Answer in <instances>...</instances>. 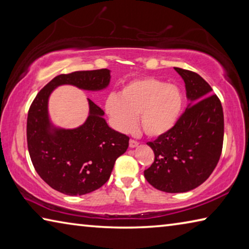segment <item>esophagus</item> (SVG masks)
<instances>
[{"instance_id": "34e87169", "label": "esophagus", "mask_w": 249, "mask_h": 249, "mask_svg": "<svg viewBox=\"0 0 249 249\" xmlns=\"http://www.w3.org/2000/svg\"><path fill=\"white\" fill-rule=\"evenodd\" d=\"M138 146V142L137 141H134V140H130L129 141V147L130 148H135V147Z\"/></svg>"}]
</instances>
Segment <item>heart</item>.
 Segmentation results:
<instances>
[{"instance_id": "b5f03b06", "label": "heart", "mask_w": 249, "mask_h": 249, "mask_svg": "<svg viewBox=\"0 0 249 249\" xmlns=\"http://www.w3.org/2000/svg\"><path fill=\"white\" fill-rule=\"evenodd\" d=\"M183 102L182 92L175 84L140 78L125 84L120 95L109 94L104 108L119 132H132L138 114L142 132L149 137H159L174 128L182 113Z\"/></svg>"}]
</instances>
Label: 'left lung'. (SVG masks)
Here are the masks:
<instances>
[{
    "label": "left lung",
    "mask_w": 249,
    "mask_h": 249,
    "mask_svg": "<svg viewBox=\"0 0 249 249\" xmlns=\"http://www.w3.org/2000/svg\"><path fill=\"white\" fill-rule=\"evenodd\" d=\"M185 83L188 107L174 128L148 142L155 160L144 171L154 188L168 193L187 192L209 178L221 157L224 115L220 99L196 72L175 68Z\"/></svg>",
    "instance_id": "8db88e82"
}]
</instances>
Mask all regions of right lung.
<instances>
[{
    "label": "right lung",
    "mask_w": 249,
    "mask_h": 249,
    "mask_svg": "<svg viewBox=\"0 0 249 249\" xmlns=\"http://www.w3.org/2000/svg\"><path fill=\"white\" fill-rule=\"evenodd\" d=\"M107 69L59 74L41 89L29 107L27 146L33 166L46 183L68 196H82L102 187L115 160L128 147L129 137L112 129L104 111L89 102V116L77 128L56 127L49 119L48 100L59 86L100 91L109 84Z\"/></svg>",
    "instance_id": "1"
}]
</instances>
